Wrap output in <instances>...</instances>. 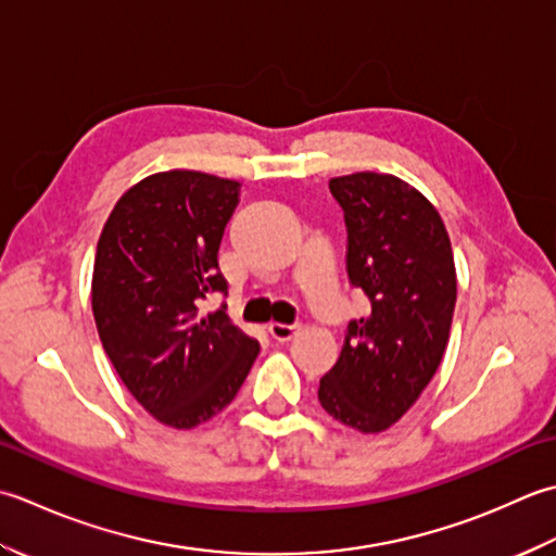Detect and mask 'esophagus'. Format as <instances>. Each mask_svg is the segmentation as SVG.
Listing matches in <instances>:
<instances>
[{
  "label": "esophagus",
  "instance_id": "34e87169",
  "mask_svg": "<svg viewBox=\"0 0 556 556\" xmlns=\"http://www.w3.org/2000/svg\"><path fill=\"white\" fill-rule=\"evenodd\" d=\"M300 331V326H290V324H268V333L274 341L286 343L290 338H294V333Z\"/></svg>",
  "mask_w": 556,
  "mask_h": 556
}]
</instances>
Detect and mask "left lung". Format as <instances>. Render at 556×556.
<instances>
[{
	"instance_id": "obj_1",
	"label": "left lung",
	"mask_w": 556,
	"mask_h": 556,
	"mask_svg": "<svg viewBox=\"0 0 556 556\" xmlns=\"http://www.w3.org/2000/svg\"><path fill=\"white\" fill-rule=\"evenodd\" d=\"M328 189L345 215L348 278L369 314L348 324L319 403L333 420L377 434L410 410L444 357L456 266L441 215L403 179L355 173Z\"/></svg>"
}]
</instances>
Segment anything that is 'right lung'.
<instances>
[{
    "mask_svg": "<svg viewBox=\"0 0 556 556\" xmlns=\"http://www.w3.org/2000/svg\"><path fill=\"white\" fill-rule=\"evenodd\" d=\"M240 182L197 169L141 179L115 203L98 240L90 302L98 336L129 393L157 422L191 429L240 391L258 343L225 304L201 314L218 270Z\"/></svg>",
    "mask_w": 556,
    "mask_h": 556,
    "instance_id": "right-lung-1",
    "label": "right lung"
}]
</instances>
